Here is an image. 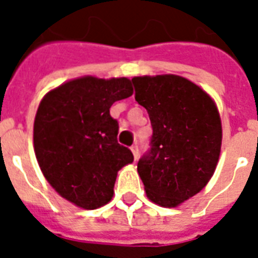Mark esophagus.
<instances>
[{
    "mask_svg": "<svg viewBox=\"0 0 258 258\" xmlns=\"http://www.w3.org/2000/svg\"><path fill=\"white\" fill-rule=\"evenodd\" d=\"M131 151H133L134 158H135V161H137L138 157H139V147H138V145H134L133 147H131Z\"/></svg>",
    "mask_w": 258,
    "mask_h": 258,
    "instance_id": "obj_1",
    "label": "esophagus"
}]
</instances>
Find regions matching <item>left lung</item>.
Wrapping results in <instances>:
<instances>
[{"instance_id":"left-lung-1","label":"left lung","mask_w":258,"mask_h":258,"mask_svg":"<svg viewBox=\"0 0 258 258\" xmlns=\"http://www.w3.org/2000/svg\"><path fill=\"white\" fill-rule=\"evenodd\" d=\"M135 100L149 112L151 149L138 162L146 194L175 208L208 184L221 153L222 125L204 89L176 75L133 79Z\"/></svg>"}]
</instances>
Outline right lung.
<instances>
[{
  "mask_svg": "<svg viewBox=\"0 0 258 258\" xmlns=\"http://www.w3.org/2000/svg\"><path fill=\"white\" fill-rule=\"evenodd\" d=\"M134 93L127 78L74 79L42 97L34 117L38 166L56 191L79 208L93 210L112 200L117 171L134 162L117 143L111 105Z\"/></svg>",
  "mask_w": 258,
  "mask_h": 258,
  "instance_id": "1",
  "label": "right lung"
}]
</instances>
